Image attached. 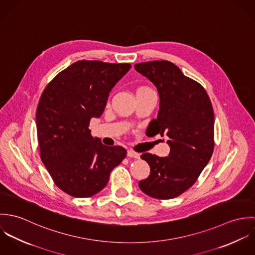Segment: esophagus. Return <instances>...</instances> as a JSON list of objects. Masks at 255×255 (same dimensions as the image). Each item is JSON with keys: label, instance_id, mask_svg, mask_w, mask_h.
<instances>
[{"label": "esophagus", "instance_id": "34e87169", "mask_svg": "<svg viewBox=\"0 0 255 255\" xmlns=\"http://www.w3.org/2000/svg\"><path fill=\"white\" fill-rule=\"evenodd\" d=\"M128 157H132V158H135V159H138L140 157V155L135 152V151H132V150H128Z\"/></svg>", "mask_w": 255, "mask_h": 255}]
</instances>
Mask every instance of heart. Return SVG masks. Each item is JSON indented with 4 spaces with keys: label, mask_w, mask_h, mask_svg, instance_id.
<instances>
[{
    "label": "heart",
    "mask_w": 255,
    "mask_h": 255,
    "mask_svg": "<svg viewBox=\"0 0 255 255\" xmlns=\"http://www.w3.org/2000/svg\"><path fill=\"white\" fill-rule=\"evenodd\" d=\"M140 89H143V88H140ZM140 89H139V90H140Z\"/></svg>",
    "instance_id": "heart-1"
}]
</instances>
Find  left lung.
<instances>
[{
    "label": "left lung",
    "mask_w": 255,
    "mask_h": 255,
    "mask_svg": "<svg viewBox=\"0 0 255 255\" xmlns=\"http://www.w3.org/2000/svg\"><path fill=\"white\" fill-rule=\"evenodd\" d=\"M134 69L157 87L160 97L157 119L148 127L150 133L166 134L170 146L168 157L141 155L150 166V175L138 185L153 198H175L196 182L211 159L214 150L212 104L203 86L169 61L135 64Z\"/></svg>",
    "instance_id": "left-lung-1"
}]
</instances>
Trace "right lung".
Instances as JSON below:
<instances>
[{"label": "right lung", "instance_id": "obj_1", "mask_svg": "<svg viewBox=\"0 0 255 255\" xmlns=\"http://www.w3.org/2000/svg\"><path fill=\"white\" fill-rule=\"evenodd\" d=\"M130 65L78 61L44 89L36 111L40 158L55 184L74 197H89L109 182L127 156L122 146H106L91 135L89 123L106 107L112 88Z\"/></svg>", "mask_w": 255, "mask_h": 255}]
</instances>
